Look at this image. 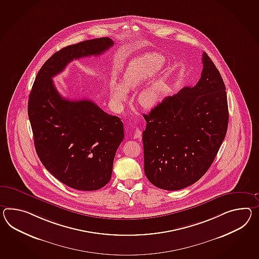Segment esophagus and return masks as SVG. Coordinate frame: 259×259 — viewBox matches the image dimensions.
Masks as SVG:
<instances>
[{"mask_svg":"<svg viewBox=\"0 0 259 259\" xmlns=\"http://www.w3.org/2000/svg\"><path fill=\"white\" fill-rule=\"evenodd\" d=\"M141 138V131L139 130V128H137L135 130V134H134V139H140Z\"/></svg>","mask_w":259,"mask_h":259,"instance_id":"obj_1","label":"esophagus"}]
</instances>
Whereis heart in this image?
<instances>
[{"label": "heart", "instance_id": "b5f03b06", "mask_svg": "<svg viewBox=\"0 0 259 259\" xmlns=\"http://www.w3.org/2000/svg\"><path fill=\"white\" fill-rule=\"evenodd\" d=\"M164 58L158 53H147L134 60L127 67L121 83H112L110 88L111 101L120 110L127 101L126 91L134 90L150 80L164 67ZM169 90V84L164 76L154 78L139 91L138 103L144 108H152L164 99Z\"/></svg>", "mask_w": 259, "mask_h": 259}]
</instances>
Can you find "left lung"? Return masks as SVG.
I'll return each mask as SVG.
<instances>
[{
  "label": "left lung",
  "mask_w": 259,
  "mask_h": 259,
  "mask_svg": "<svg viewBox=\"0 0 259 259\" xmlns=\"http://www.w3.org/2000/svg\"><path fill=\"white\" fill-rule=\"evenodd\" d=\"M201 77L152 108L143 131L144 171L160 189L196 183L213 163L228 125L226 86L210 58L202 55Z\"/></svg>",
  "instance_id": "1"
}]
</instances>
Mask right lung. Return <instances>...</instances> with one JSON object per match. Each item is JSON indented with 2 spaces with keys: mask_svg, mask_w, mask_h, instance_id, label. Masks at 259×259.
<instances>
[{
  "mask_svg": "<svg viewBox=\"0 0 259 259\" xmlns=\"http://www.w3.org/2000/svg\"><path fill=\"white\" fill-rule=\"evenodd\" d=\"M114 45L108 37L86 40L54 53L39 70L28 101L35 151L45 167L63 184L101 189L111 179L115 154L124 138L119 117L88 99L59 94L52 77L73 60L98 56Z\"/></svg>",
  "mask_w": 259,
  "mask_h": 259,
  "instance_id": "1",
  "label": "right lung"
}]
</instances>
